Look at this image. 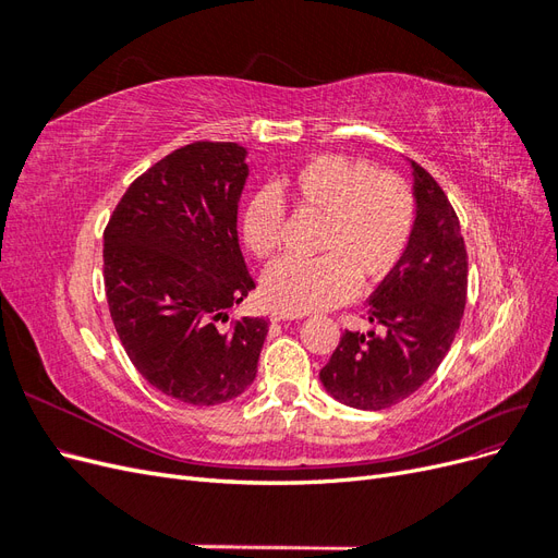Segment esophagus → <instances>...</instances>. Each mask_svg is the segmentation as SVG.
Masks as SVG:
<instances>
[{"mask_svg": "<svg viewBox=\"0 0 558 558\" xmlns=\"http://www.w3.org/2000/svg\"><path fill=\"white\" fill-rule=\"evenodd\" d=\"M295 318H302V314H293V312H286V310H275L272 312L275 324H279V320H295Z\"/></svg>", "mask_w": 558, "mask_h": 558, "instance_id": "esophagus-1", "label": "esophagus"}]
</instances>
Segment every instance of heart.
<instances>
[{"label": "heart", "instance_id": "1", "mask_svg": "<svg viewBox=\"0 0 558 558\" xmlns=\"http://www.w3.org/2000/svg\"><path fill=\"white\" fill-rule=\"evenodd\" d=\"M302 216L324 218L318 258H281L263 275V295L275 307L305 314L344 302L356 281L386 279L402 260L414 230V197L400 177L344 156H320L283 183ZM286 232L275 193H258L242 214V238L256 258H269Z\"/></svg>", "mask_w": 558, "mask_h": 558}]
</instances>
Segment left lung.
<instances>
[{"mask_svg": "<svg viewBox=\"0 0 558 558\" xmlns=\"http://www.w3.org/2000/svg\"><path fill=\"white\" fill-rule=\"evenodd\" d=\"M410 167L412 240L367 300V320L384 330H347L318 373L335 400L367 412L410 398L435 375L465 310L468 253L459 216L424 167L414 160Z\"/></svg>", "mask_w": 558, "mask_h": 558, "instance_id": "left-lung-1", "label": "left lung"}]
</instances>
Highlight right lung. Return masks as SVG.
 <instances>
[{"mask_svg": "<svg viewBox=\"0 0 558 558\" xmlns=\"http://www.w3.org/2000/svg\"><path fill=\"white\" fill-rule=\"evenodd\" d=\"M246 148L195 142L134 179L105 230V289L132 365L160 393L228 402L256 379L267 320L228 310L253 283L238 238Z\"/></svg>", "mask_w": 558, "mask_h": 558, "instance_id": "1", "label": "right lung"}]
</instances>
